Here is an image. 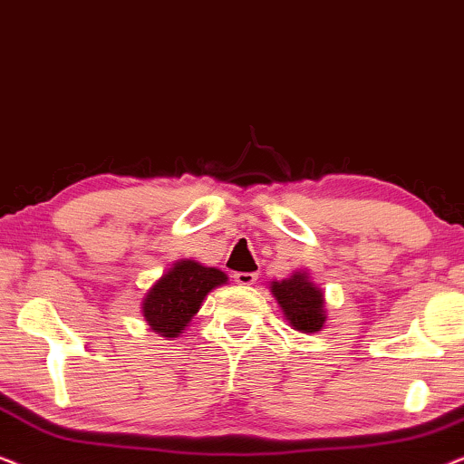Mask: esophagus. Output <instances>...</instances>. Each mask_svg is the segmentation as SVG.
I'll use <instances>...</instances> for the list:
<instances>
[{"label":"esophagus","instance_id":"1","mask_svg":"<svg viewBox=\"0 0 464 464\" xmlns=\"http://www.w3.org/2000/svg\"><path fill=\"white\" fill-rule=\"evenodd\" d=\"M234 281L238 285H256L257 275L256 272H237V275H234Z\"/></svg>","mask_w":464,"mask_h":464}]
</instances>
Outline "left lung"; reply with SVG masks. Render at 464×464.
<instances>
[{"label": "left lung", "mask_w": 464, "mask_h": 464, "mask_svg": "<svg viewBox=\"0 0 464 464\" xmlns=\"http://www.w3.org/2000/svg\"><path fill=\"white\" fill-rule=\"evenodd\" d=\"M272 295L276 297L285 319L302 334H316L325 327V297L323 291L308 278V272H294L285 281L270 283Z\"/></svg>", "instance_id": "8db88e82"}]
</instances>
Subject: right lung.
<instances>
[{
    "mask_svg": "<svg viewBox=\"0 0 464 464\" xmlns=\"http://www.w3.org/2000/svg\"><path fill=\"white\" fill-rule=\"evenodd\" d=\"M224 283L227 276L221 270L207 268L194 259H179L145 294V321L162 338H177L198 313L202 300Z\"/></svg>",
    "mask_w": 464,
    "mask_h": 464,
    "instance_id": "right-lung-1",
    "label": "right lung"
}]
</instances>
